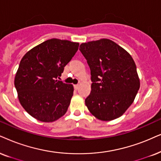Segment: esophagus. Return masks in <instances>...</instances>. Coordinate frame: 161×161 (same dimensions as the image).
<instances>
[{
  "label": "esophagus",
  "mask_w": 161,
  "mask_h": 161,
  "mask_svg": "<svg viewBox=\"0 0 161 161\" xmlns=\"http://www.w3.org/2000/svg\"><path fill=\"white\" fill-rule=\"evenodd\" d=\"M74 89H76V90H77V89L79 88V85H74Z\"/></svg>",
  "instance_id": "esophagus-1"
}]
</instances>
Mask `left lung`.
<instances>
[{
  "mask_svg": "<svg viewBox=\"0 0 161 161\" xmlns=\"http://www.w3.org/2000/svg\"><path fill=\"white\" fill-rule=\"evenodd\" d=\"M79 50L90 67L93 82L85 99L89 111L103 121L119 117L133 103L140 88L135 61L107 38L82 43Z\"/></svg>",
  "mask_w": 161,
  "mask_h": 161,
  "instance_id": "left-lung-1",
  "label": "left lung"
}]
</instances>
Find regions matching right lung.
I'll list each match as a JSON object with an SVG mask.
<instances>
[{
    "mask_svg": "<svg viewBox=\"0 0 161 161\" xmlns=\"http://www.w3.org/2000/svg\"><path fill=\"white\" fill-rule=\"evenodd\" d=\"M79 43L51 38L29 50L20 62L15 87L20 103L38 120L50 123L67 112L73 85L56 80L74 57Z\"/></svg>",
    "mask_w": 161,
    "mask_h": 161,
    "instance_id": "1",
    "label": "right lung"
}]
</instances>
